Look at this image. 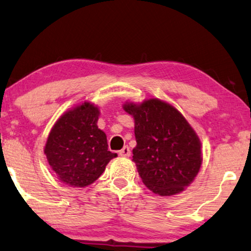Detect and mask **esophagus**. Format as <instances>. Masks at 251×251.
Wrapping results in <instances>:
<instances>
[{"instance_id": "34e87169", "label": "esophagus", "mask_w": 251, "mask_h": 251, "mask_svg": "<svg viewBox=\"0 0 251 251\" xmlns=\"http://www.w3.org/2000/svg\"><path fill=\"white\" fill-rule=\"evenodd\" d=\"M118 154L121 156H124V158H128V156L130 155V150L128 147H124L121 150V151L118 152Z\"/></svg>"}]
</instances>
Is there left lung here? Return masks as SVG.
<instances>
[{
    "mask_svg": "<svg viewBox=\"0 0 251 251\" xmlns=\"http://www.w3.org/2000/svg\"><path fill=\"white\" fill-rule=\"evenodd\" d=\"M123 109L134 118L133 161L143 184L160 196L184 192L203 162L195 129L177 108L158 98L126 101Z\"/></svg>",
    "mask_w": 251,
    "mask_h": 251,
    "instance_id": "left-lung-1",
    "label": "left lung"
}]
</instances>
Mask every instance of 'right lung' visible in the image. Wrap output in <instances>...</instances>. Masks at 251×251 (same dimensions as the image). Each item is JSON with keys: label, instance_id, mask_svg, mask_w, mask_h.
<instances>
[{"label": "right lung", "instance_id": "1", "mask_svg": "<svg viewBox=\"0 0 251 251\" xmlns=\"http://www.w3.org/2000/svg\"><path fill=\"white\" fill-rule=\"evenodd\" d=\"M100 109L90 101L63 113L48 134L44 153L57 179L84 188L98 179L117 153L108 151L106 133L98 128Z\"/></svg>", "mask_w": 251, "mask_h": 251}]
</instances>
